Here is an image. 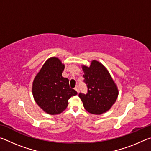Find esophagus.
<instances>
[{"label": "esophagus", "instance_id": "esophagus-1", "mask_svg": "<svg viewBox=\"0 0 151 151\" xmlns=\"http://www.w3.org/2000/svg\"><path fill=\"white\" fill-rule=\"evenodd\" d=\"M75 89L76 90V91L77 92V93H78V92H79V86H78V85H76V86H75Z\"/></svg>", "mask_w": 151, "mask_h": 151}]
</instances>
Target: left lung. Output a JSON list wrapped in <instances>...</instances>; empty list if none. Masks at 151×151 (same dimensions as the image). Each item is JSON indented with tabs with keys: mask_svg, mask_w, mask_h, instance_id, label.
I'll use <instances>...</instances> for the list:
<instances>
[{
	"mask_svg": "<svg viewBox=\"0 0 151 151\" xmlns=\"http://www.w3.org/2000/svg\"><path fill=\"white\" fill-rule=\"evenodd\" d=\"M87 93H79L85 109L90 113L101 114L108 111L116 101L119 91L106 68L93 60L91 66H82Z\"/></svg>",
	"mask_w": 151,
	"mask_h": 151,
	"instance_id": "obj_1",
	"label": "left lung"
}]
</instances>
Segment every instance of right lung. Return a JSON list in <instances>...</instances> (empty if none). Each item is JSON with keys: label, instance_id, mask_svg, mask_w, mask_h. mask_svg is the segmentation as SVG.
<instances>
[{"label": "right lung", "instance_id": "obj_1", "mask_svg": "<svg viewBox=\"0 0 151 151\" xmlns=\"http://www.w3.org/2000/svg\"><path fill=\"white\" fill-rule=\"evenodd\" d=\"M65 65L57 57L46 61L33 81L32 94L35 101L43 111L49 114H58L65 111L68 99L77 94L70 88L69 81L62 73Z\"/></svg>", "mask_w": 151, "mask_h": 151}]
</instances>
